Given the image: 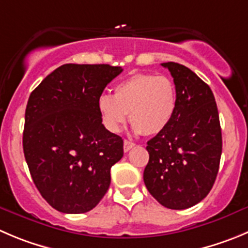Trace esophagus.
Listing matches in <instances>:
<instances>
[{"mask_svg":"<svg viewBox=\"0 0 248 248\" xmlns=\"http://www.w3.org/2000/svg\"><path fill=\"white\" fill-rule=\"evenodd\" d=\"M134 146H135V143L134 142H131V141L129 140H124V151H125V152L130 151Z\"/></svg>","mask_w":248,"mask_h":248,"instance_id":"obj_1","label":"esophagus"}]
</instances>
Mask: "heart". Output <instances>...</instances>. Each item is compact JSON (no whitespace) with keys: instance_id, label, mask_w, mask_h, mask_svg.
<instances>
[{"instance_id":"heart-1","label":"heart","mask_w":248,"mask_h":248,"mask_svg":"<svg viewBox=\"0 0 248 248\" xmlns=\"http://www.w3.org/2000/svg\"><path fill=\"white\" fill-rule=\"evenodd\" d=\"M178 93L166 75L134 74L114 86V95L102 93L97 100L103 125L119 133L129 119L138 134L157 135L168 128L175 114Z\"/></svg>"}]
</instances>
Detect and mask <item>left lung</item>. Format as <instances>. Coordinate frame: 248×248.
Returning a JSON list of instances; mask_svg holds the SVG:
<instances>
[{"label": "left lung", "mask_w": 248, "mask_h": 248, "mask_svg": "<svg viewBox=\"0 0 248 248\" xmlns=\"http://www.w3.org/2000/svg\"><path fill=\"white\" fill-rule=\"evenodd\" d=\"M168 68L178 93L168 128L147 142L150 159L143 181L162 206L186 209L201 202L213 187L221 155V129L211 87L187 67Z\"/></svg>", "instance_id": "1"}]
</instances>
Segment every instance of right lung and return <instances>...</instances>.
Masks as SVG:
<instances>
[{
    "label": "right lung",
    "mask_w": 248,
    "mask_h": 248,
    "mask_svg": "<svg viewBox=\"0 0 248 248\" xmlns=\"http://www.w3.org/2000/svg\"><path fill=\"white\" fill-rule=\"evenodd\" d=\"M109 64H63L30 93L23 150L41 196L62 213L91 211L107 192L123 139L102 124L97 100L120 74Z\"/></svg>",
    "instance_id": "obj_1"
}]
</instances>
